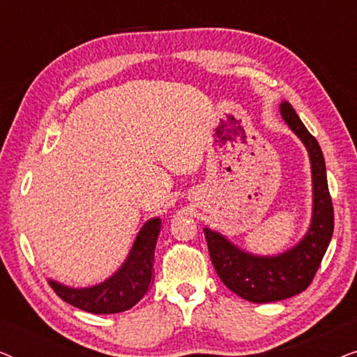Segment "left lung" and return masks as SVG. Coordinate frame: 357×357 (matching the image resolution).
<instances>
[{"label": "left lung", "instance_id": "8db88e82", "mask_svg": "<svg viewBox=\"0 0 357 357\" xmlns=\"http://www.w3.org/2000/svg\"><path fill=\"white\" fill-rule=\"evenodd\" d=\"M280 114L292 133L305 146L310 159L312 218L304 237L278 255H255L242 250L221 232L209 227L203 229L218 276L232 292L255 304L282 301L305 291L330 245L335 226L333 204L320 146L289 102H281Z\"/></svg>", "mask_w": 357, "mask_h": 357}]
</instances>
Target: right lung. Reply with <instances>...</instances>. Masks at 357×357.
I'll return each instance as SVG.
<instances>
[{
	"instance_id": "add662e5",
	"label": "right lung",
	"mask_w": 357,
	"mask_h": 357,
	"mask_svg": "<svg viewBox=\"0 0 357 357\" xmlns=\"http://www.w3.org/2000/svg\"><path fill=\"white\" fill-rule=\"evenodd\" d=\"M160 227V218L148 219L139 229L125 261L114 275L102 282L86 287H71L48 280L52 289L68 304L91 314H119L131 309L143 299L154 282V250Z\"/></svg>"
}]
</instances>
